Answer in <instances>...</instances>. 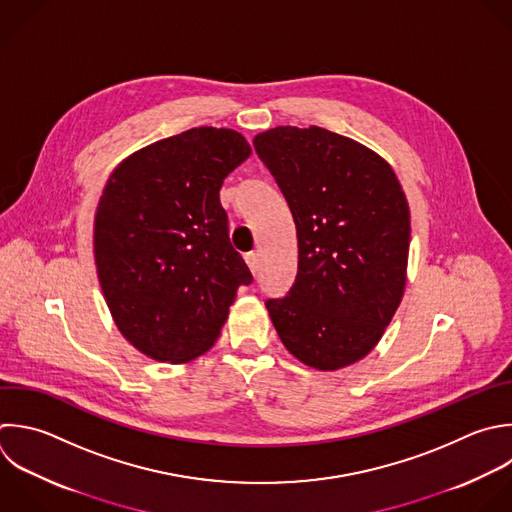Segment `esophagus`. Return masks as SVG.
<instances>
[{
  "label": "esophagus",
  "mask_w": 512,
  "mask_h": 512,
  "mask_svg": "<svg viewBox=\"0 0 512 512\" xmlns=\"http://www.w3.org/2000/svg\"><path fill=\"white\" fill-rule=\"evenodd\" d=\"M246 264H248V268H250V272L256 276L258 274V256L254 254V252H250V254H246Z\"/></svg>",
  "instance_id": "34e87169"
}]
</instances>
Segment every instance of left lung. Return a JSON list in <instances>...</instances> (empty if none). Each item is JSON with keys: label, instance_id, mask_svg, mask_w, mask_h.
<instances>
[{"label": "left lung", "instance_id": "left-lung-1", "mask_svg": "<svg viewBox=\"0 0 512 512\" xmlns=\"http://www.w3.org/2000/svg\"><path fill=\"white\" fill-rule=\"evenodd\" d=\"M296 224L298 272L266 300L282 344L306 366L364 358L390 324L406 284L410 212L390 164L318 126L254 138Z\"/></svg>", "mask_w": 512, "mask_h": 512}]
</instances>
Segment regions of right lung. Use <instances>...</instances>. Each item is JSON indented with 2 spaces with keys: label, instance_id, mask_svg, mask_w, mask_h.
Instances as JSON below:
<instances>
[{
  "label": "right lung",
  "instance_id": "obj_1",
  "mask_svg": "<svg viewBox=\"0 0 512 512\" xmlns=\"http://www.w3.org/2000/svg\"><path fill=\"white\" fill-rule=\"evenodd\" d=\"M228 128H192L128 156L96 210L100 286L124 338L160 362H188L220 336L240 286L252 284L220 204L248 156Z\"/></svg>",
  "mask_w": 512,
  "mask_h": 512
}]
</instances>
